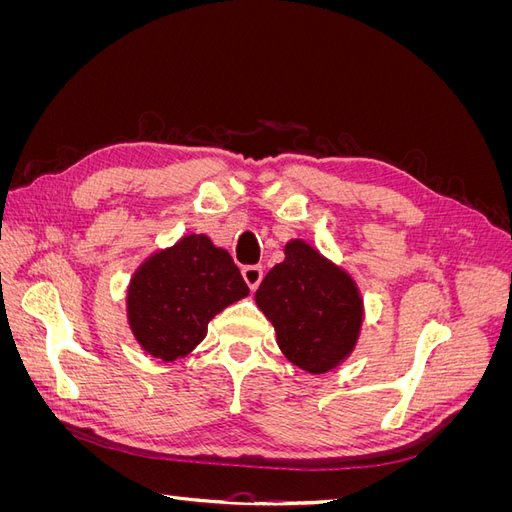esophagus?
Masks as SVG:
<instances>
[{"label": "esophagus", "instance_id": "1", "mask_svg": "<svg viewBox=\"0 0 512 512\" xmlns=\"http://www.w3.org/2000/svg\"><path fill=\"white\" fill-rule=\"evenodd\" d=\"M241 273H243L245 284L250 286V290H256L260 286V282H262V267L252 265V267H245Z\"/></svg>", "mask_w": 512, "mask_h": 512}]
</instances>
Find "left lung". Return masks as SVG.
Listing matches in <instances>:
<instances>
[{
	"instance_id": "left-lung-1",
	"label": "left lung",
	"mask_w": 512,
	"mask_h": 512,
	"mask_svg": "<svg viewBox=\"0 0 512 512\" xmlns=\"http://www.w3.org/2000/svg\"><path fill=\"white\" fill-rule=\"evenodd\" d=\"M256 303L286 359L309 374L337 367L361 333L363 299L354 280L299 239L286 245V260L262 280Z\"/></svg>"
}]
</instances>
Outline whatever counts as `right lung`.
I'll use <instances>...</instances> for the list:
<instances>
[{
	"label": "right lung",
	"instance_id": "add662e5",
	"mask_svg": "<svg viewBox=\"0 0 512 512\" xmlns=\"http://www.w3.org/2000/svg\"><path fill=\"white\" fill-rule=\"evenodd\" d=\"M247 294L230 254L205 235H188L136 269L128 322L147 354L175 361L203 342L215 314Z\"/></svg>",
	"mask_w": 512,
	"mask_h": 512
}]
</instances>
